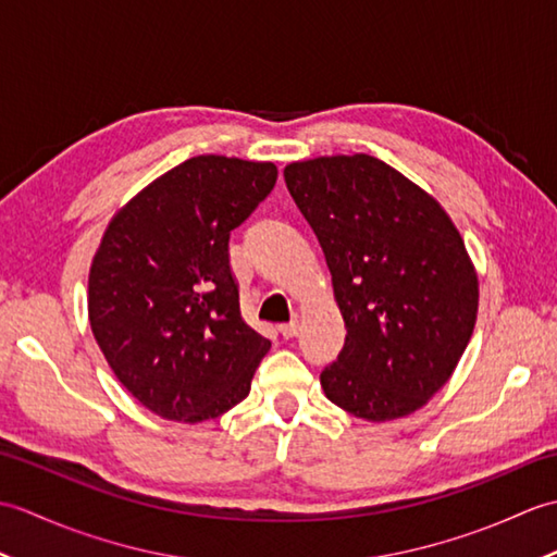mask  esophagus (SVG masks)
Listing matches in <instances>:
<instances>
[{
	"label": "esophagus",
	"mask_w": 557,
	"mask_h": 557,
	"mask_svg": "<svg viewBox=\"0 0 557 557\" xmlns=\"http://www.w3.org/2000/svg\"><path fill=\"white\" fill-rule=\"evenodd\" d=\"M280 335L285 337V339H292V337H297L299 335V323L297 321H292V323H282L280 327Z\"/></svg>",
	"instance_id": "1"
}]
</instances>
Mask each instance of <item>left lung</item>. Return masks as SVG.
Segmentation results:
<instances>
[{
	"label": "left lung",
	"instance_id": "8db88e82",
	"mask_svg": "<svg viewBox=\"0 0 557 557\" xmlns=\"http://www.w3.org/2000/svg\"><path fill=\"white\" fill-rule=\"evenodd\" d=\"M333 275L347 337L325 397L366 421L421 409L465 354L479 277L447 212L383 160L333 156L285 168Z\"/></svg>",
	"mask_w": 557,
	"mask_h": 557
}]
</instances>
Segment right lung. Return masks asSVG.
I'll return each instance as SVG.
<instances>
[{"instance_id": "right-lung-1", "label": "right lung", "mask_w": 557, "mask_h": 557, "mask_svg": "<svg viewBox=\"0 0 557 557\" xmlns=\"http://www.w3.org/2000/svg\"><path fill=\"white\" fill-rule=\"evenodd\" d=\"M275 182L272 162L198 156L148 184L102 234L88 275L92 335L162 419H218L251 389L270 339L242 318L230 232Z\"/></svg>"}]
</instances>
